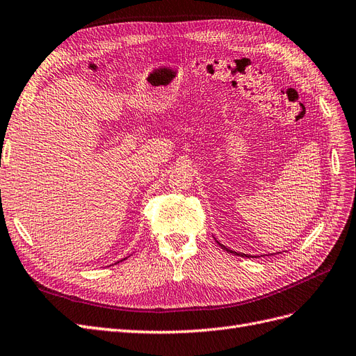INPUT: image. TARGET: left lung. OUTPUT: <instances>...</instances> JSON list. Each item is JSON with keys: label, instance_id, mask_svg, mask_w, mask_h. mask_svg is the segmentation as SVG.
<instances>
[{"label": "left lung", "instance_id": "8db88e82", "mask_svg": "<svg viewBox=\"0 0 356 356\" xmlns=\"http://www.w3.org/2000/svg\"><path fill=\"white\" fill-rule=\"evenodd\" d=\"M215 240H216V238H215ZM216 243H218V245H219L223 250H227V252L232 253V255H237V257H241V258H252V255H248V253H241V252H236V250H231V249H228L227 246H223L222 243H219L218 240H216ZM255 258H258V257H255Z\"/></svg>", "mask_w": 356, "mask_h": 356}]
</instances>
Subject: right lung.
Instances as JSON below:
<instances>
[{"mask_svg": "<svg viewBox=\"0 0 356 356\" xmlns=\"http://www.w3.org/2000/svg\"><path fill=\"white\" fill-rule=\"evenodd\" d=\"M124 259H127V258H124ZM124 259H120V261H118V262H116V264H119V262H122V261H124Z\"/></svg>", "mask_w": 356, "mask_h": 356, "instance_id": "obj_1", "label": "right lung"}]
</instances>
